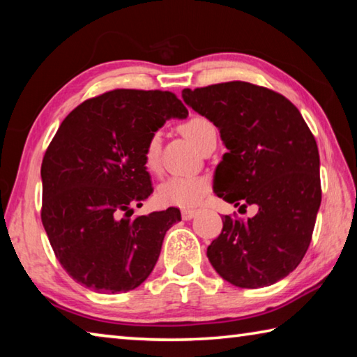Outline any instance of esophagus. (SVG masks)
<instances>
[{"label": "esophagus", "mask_w": 357, "mask_h": 357, "mask_svg": "<svg viewBox=\"0 0 357 357\" xmlns=\"http://www.w3.org/2000/svg\"><path fill=\"white\" fill-rule=\"evenodd\" d=\"M197 214V209H183V219L184 220H190L195 217Z\"/></svg>", "instance_id": "1"}]
</instances>
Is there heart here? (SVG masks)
I'll list each match as a JSON object with an SVG mask.
<instances>
[{
    "instance_id": "heart-1",
    "label": "heart",
    "mask_w": 357,
    "mask_h": 357,
    "mask_svg": "<svg viewBox=\"0 0 357 357\" xmlns=\"http://www.w3.org/2000/svg\"><path fill=\"white\" fill-rule=\"evenodd\" d=\"M183 134L198 148L209 134H214L215 128L209 119L203 116H193L183 124ZM160 132H154L149 137L144 148V164L151 172H157L160 167ZM209 189L208 181L202 176H187L176 174L167 178L157 189V197L164 204L179 208H192L202 202Z\"/></svg>"
}]
</instances>
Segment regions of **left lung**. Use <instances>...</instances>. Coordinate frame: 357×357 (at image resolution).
I'll return each mask as SVG.
<instances>
[{
    "instance_id": "1",
    "label": "left lung",
    "mask_w": 357,
    "mask_h": 357,
    "mask_svg": "<svg viewBox=\"0 0 357 357\" xmlns=\"http://www.w3.org/2000/svg\"><path fill=\"white\" fill-rule=\"evenodd\" d=\"M183 100L220 132L227 153L214 173V193L245 209L225 215L208 258L223 280L261 288L298 268L321 204L315 137L291 102L247 82L183 89Z\"/></svg>"
}]
</instances>
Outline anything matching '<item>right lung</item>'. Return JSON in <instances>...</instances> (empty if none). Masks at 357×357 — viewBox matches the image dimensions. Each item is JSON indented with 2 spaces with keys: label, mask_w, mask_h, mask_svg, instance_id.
<instances>
[{
  "label": "right lung",
  "mask_w": 357,
  "mask_h": 357,
  "mask_svg": "<svg viewBox=\"0 0 357 357\" xmlns=\"http://www.w3.org/2000/svg\"><path fill=\"white\" fill-rule=\"evenodd\" d=\"M189 112L168 91L114 89L84 100L59 126L40 167L42 225L72 279L126 293L148 279L178 208L134 214L153 193L149 137Z\"/></svg>",
  "instance_id": "obj_1"
}]
</instances>
